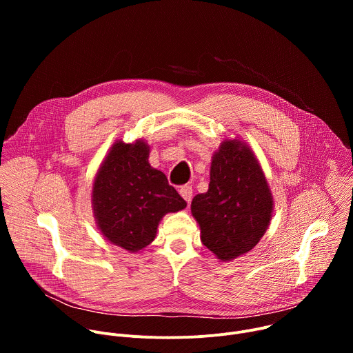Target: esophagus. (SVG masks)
Here are the masks:
<instances>
[{
  "mask_svg": "<svg viewBox=\"0 0 353 353\" xmlns=\"http://www.w3.org/2000/svg\"><path fill=\"white\" fill-rule=\"evenodd\" d=\"M180 195L187 201V204L191 203V198H192V187L191 185H183L180 187Z\"/></svg>",
  "mask_w": 353,
  "mask_h": 353,
  "instance_id": "obj_1",
  "label": "esophagus"
}]
</instances>
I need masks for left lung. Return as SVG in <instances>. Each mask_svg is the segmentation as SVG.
Wrapping results in <instances>:
<instances>
[{
	"mask_svg": "<svg viewBox=\"0 0 353 353\" xmlns=\"http://www.w3.org/2000/svg\"><path fill=\"white\" fill-rule=\"evenodd\" d=\"M210 188L191 201L201 240L221 261L254 248L268 229L274 198L251 148L225 139L211 161Z\"/></svg>",
	"mask_w": 353,
	"mask_h": 353,
	"instance_id": "left-lung-1",
	"label": "left lung"
}]
</instances>
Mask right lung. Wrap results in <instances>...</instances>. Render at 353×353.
Instances as JSON below:
<instances>
[{"label": "right lung", "mask_w": 353, "mask_h": 353, "mask_svg": "<svg viewBox=\"0 0 353 353\" xmlns=\"http://www.w3.org/2000/svg\"><path fill=\"white\" fill-rule=\"evenodd\" d=\"M149 145L116 141L92 187L97 229L112 244L138 253L157 237L162 218L187 207L166 176L149 165Z\"/></svg>", "instance_id": "add662e5"}]
</instances>
